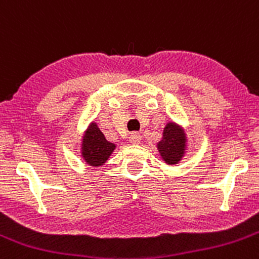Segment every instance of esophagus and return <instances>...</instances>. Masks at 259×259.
<instances>
[{
    "label": "esophagus",
    "mask_w": 259,
    "mask_h": 259,
    "mask_svg": "<svg viewBox=\"0 0 259 259\" xmlns=\"http://www.w3.org/2000/svg\"><path fill=\"white\" fill-rule=\"evenodd\" d=\"M130 142L132 145H138L141 142V135L137 132H133L130 135Z\"/></svg>",
    "instance_id": "esophagus-1"
}]
</instances>
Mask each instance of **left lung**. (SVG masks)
Returning a JSON list of instances; mask_svg holds the SVG:
<instances>
[{
	"label": "left lung",
	"mask_w": 259,
	"mask_h": 259,
	"mask_svg": "<svg viewBox=\"0 0 259 259\" xmlns=\"http://www.w3.org/2000/svg\"><path fill=\"white\" fill-rule=\"evenodd\" d=\"M157 149L167 164L180 163L187 151V136L183 127L175 122H167Z\"/></svg>",
	"instance_id": "8db88e82"
}]
</instances>
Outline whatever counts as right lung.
Wrapping results in <instances>:
<instances>
[{
  "mask_svg": "<svg viewBox=\"0 0 259 259\" xmlns=\"http://www.w3.org/2000/svg\"><path fill=\"white\" fill-rule=\"evenodd\" d=\"M116 149L114 143L108 142L96 122H91L82 136L81 156L89 166L100 167L107 162Z\"/></svg>",
  "mask_w": 259,
  "mask_h": 259,
  "instance_id": "1",
  "label": "right lung"
}]
</instances>
